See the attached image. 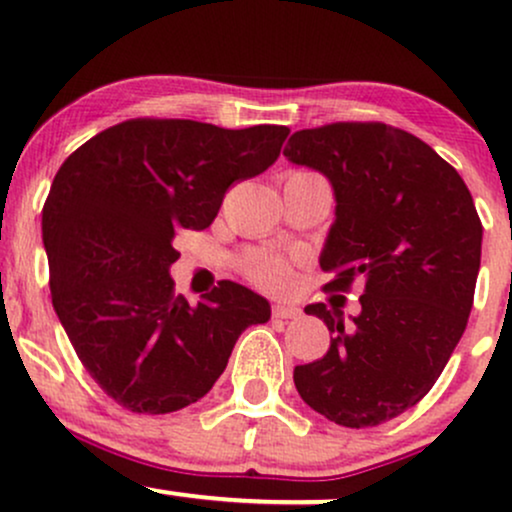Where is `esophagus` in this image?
<instances>
[{"mask_svg": "<svg viewBox=\"0 0 512 512\" xmlns=\"http://www.w3.org/2000/svg\"><path fill=\"white\" fill-rule=\"evenodd\" d=\"M272 315L279 317V320H296V317H301V308H296V305H289V303H274Z\"/></svg>", "mask_w": 512, "mask_h": 512, "instance_id": "esophagus-1", "label": "esophagus"}]
</instances>
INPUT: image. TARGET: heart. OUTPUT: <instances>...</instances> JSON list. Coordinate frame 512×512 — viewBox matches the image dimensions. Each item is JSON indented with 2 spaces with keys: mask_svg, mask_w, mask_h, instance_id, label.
<instances>
[{
  "mask_svg": "<svg viewBox=\"0 0 512 512\" xmlns=\"http://www.w3.org/2000/svg\"><path fill=\"white\" fill-rule=\"evenodd\" d=\"M250 276L252 281L264 286L269 291H281L291 284V264L286 260H279V257H257L255 262L250 264Z\"/></svg>",
  "mask_w": 512,
  "mask_h": 512,
  "instance_id": "b5f03b06",
  "label": "heart"
}]
</instances>
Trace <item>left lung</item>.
<instances>
[{"label":"left lung","mask_w":512,"mask_h":512,"mask_svg":"<svg viewBox=\"0 0 512 512\" xmlns=\"http://www.w3.org/2000/svg\"><path fill=\"white\" fill-rule=\"evenodd\" d=\"M284 156L325 175L337 199L325 289L363 286L351 325L332 298L305 305L330 330V351L296 366L293 383L334 424H385L431 390L467 327L481 262L472 195L431 146L383 122L301 129Z\"/></svg>","instance_id":"8db88e82"}]
</instances>
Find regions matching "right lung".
<instances>
[{
	"mask_svg": "<svg viewBox=\"0 0 512 512\" xmlns=\"http://www.w3.org/2000/svg\"><path fill=\"white\" fill-rule=\"evenodd\" d=\"M286 137L279 125L139 117L57 170L43 207L52 305L88 375L125 409L170 414L202 399L240 334L272 315L233 281L190 305L170 264L182 228L211 226L228 187L264 173Z\"/></svg>",
	"mask_w": 512,
	"mask_h": 512,
	"instance_id": "right-lung-1",
	"label": "right lung"
}]
</instances>
